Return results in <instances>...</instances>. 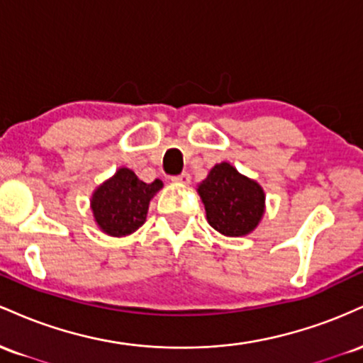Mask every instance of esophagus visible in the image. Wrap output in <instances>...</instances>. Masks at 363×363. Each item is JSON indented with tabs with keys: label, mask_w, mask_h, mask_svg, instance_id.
I'll use <instances>...</instances> for the list:
<instances>
[{
	"label": "esophagus",
	"mask_w": 363,
	"mask_h": 363,
	"mask_svg": "<svg viewBox=\"0 0 363 363\" xmlns=\"http://www.w3.org/2000/svg\"><path fill=\"white\" fill-rule=\"evenodd\" d=\"M172 181L174 182H177V184H189L191 182V176L187 172H182V174H179V176H176V177H172Z\"/></svg>",
	"instance_id": "esophagus-1"
}]
</instances>
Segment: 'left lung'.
<instances>
[{"mask_svg":"<svg viewBox=\"0 0 363 363\" xmlns=\"http://www.w3.org/2000/svg\"><path fill=\"white\" fill-rule=\"evenodd\" d=\"M198 194L205 205L208 223L227 237L251 234L264 215L262 187L227 162L210 170L198 186Z\"/></svg>","mask_w":363,"mask_h":363,"instance_id":"left-lung-1","label":"left lung"}]
</instances>
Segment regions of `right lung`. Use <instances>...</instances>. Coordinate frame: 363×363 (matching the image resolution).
<instances>
[{"label": "right lung", "instance_id": "obj_1", "mask_svg": "<svg viewBox=\"0 0 363 363\" xmlns=\"http://www.w3.org/2000/svg\"><path fill=\"white\" fill-rule=\"evenodd\" d=\"M164 182L140 181L133 170L121 167L118 172L94 191L90 208L95 223L104 234L124 237L136 232L145 223L150 199L162 189Z\"/></svg>", "mask_w": 363, "mask_h": 363}]
</instances>
